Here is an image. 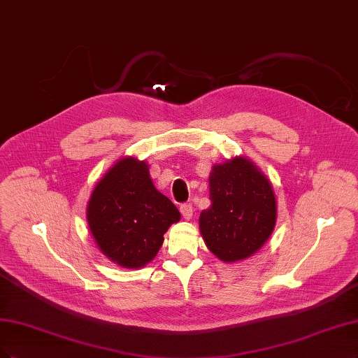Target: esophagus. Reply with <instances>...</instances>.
I'll return each mask as SVG.
<instances>
[{"instance_id": "34e87169", "label": "esophagus", "mask_w": 358, "mask_h": 358, "mask_svg": "<svg viewBox=\"0 0 358 358\" xmlns=\"http://www.w3.org/2000/svg\"><path fill=\"white\" fill-rule=\"evenodd\" d=\"M180 213L185 219H191L192 217V204L191 203L180 204Z\"/></svg>"}]
</instances>
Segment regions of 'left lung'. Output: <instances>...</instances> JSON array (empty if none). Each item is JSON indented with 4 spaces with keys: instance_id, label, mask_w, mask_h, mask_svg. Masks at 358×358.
Instances as JSON below:
<instances>
[{
    "instance_id": "left-lung-1",
    "label": "left lung",
    "mask_w": 358,
    "mask_h": 358,
    "mask_svg": "<svg viewBox=\"0 0 358 358\" xmlns=\"http://www.w3.org/2000/svg\"><path fill=\"white\" fill-rule=\"evenodd\" d=\"M210 207L200 215V232L213 255L238 262L262 248L277 220L275 195L250 159L236 157L215 164L208 176Z\"/></svg>"
}]
</instances>
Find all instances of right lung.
Segmentation results:
<instances>
[{
	"mask_svg": "<svg viewBox=\"0 0 358 358\" xmlns=\"http://www.w3.org/2000/svg\"><path fill=\"white\" fill-rule=\"evenodd\" d=\"M180 213L154 187L145 162L127 157L97 182L87 204V222L99 249L122 268H142L163 245Z\"/></svg>",
	"mask_w": 358,
	"mask_h": 358,
	"instance_id": "1",
	"label": "right lung"
}]
</instances>
